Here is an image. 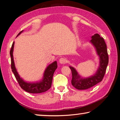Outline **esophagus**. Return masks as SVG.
<instances>
[{"mask_svg": "<svg viewBox=\"0 0 120 120\" xmlns=\"http://www.w3.org/2000/svg\"><path fill=\"white\" fill-rule=\"evenodd\" d=\"M59 62L60 64H65L67 62L66 59L65 58H61L59 59Z\"/></svg>", "mask_w": 120, "mask_h": 120, "instance_id": "34e87169", "label": "esophagus"}]
</instances>
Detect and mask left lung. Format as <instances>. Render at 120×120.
<instances>
[{
    "mask_svg": "<svg viewBox=\"0 0 120 120\" xmlns=\"http://www.w3.org/2000/svg\"><path fill=\"white\" fill-rule=\"evenodd\" d=\"M90 42L95 47L99 58V67L95 74L87 78H82L79 75L76 69L69 66L72 72V85L79 90L91 88L101 82L104 76L109 63L107 46L104 38H101L98 34H95L92 36Z\"/></svg>",
    "mask_w": 120,
    "mask_h": 120,
    "instance_id": "left-lung-1",
    "label": "left lung"
}]
</instances>
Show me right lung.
Instances as JSON below:
<instances>
[{
  "label": "right lung",
  "instance_id": "obj_1",
  "mask_svg": "<svg viewBox=\"0 0 120 120\" xmlns=\"http://www.w3.org/2000/svg\"><path fill=\"white\" fill-rule=\"evenodd\" d=\"M23 32V31H21L18 34L17 36H19V34H21ZM14 46V42L12 44L11 49L10 51V54H11V68L12 71L13 72L15 78L17 79L21 88L24 89V90H25L26 92L30 93H33V94L43 93L47 91L48 89H49L51 88V86L53 74L56 69L58 67L57 62H56V61L49 65L47 68L45 69L44 72L43 79H42V80L35 82H26L20 77V76L16 69L13 58Z\"/></svg>",
  "mask_w": 120,
  "mask_h": 120
}]
</instances>
